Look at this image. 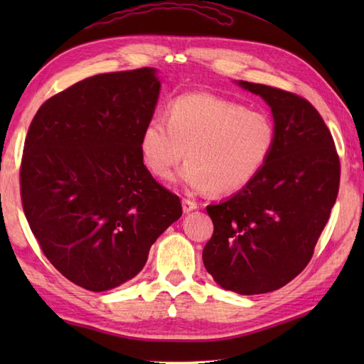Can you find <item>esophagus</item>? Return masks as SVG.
I'll list each match as a JSON object with an SVG mask.
<instances>
[{
    "label": "esophagus",
    "mask_w": 364,
    "mask_h": 364,
    "mask_svg": "<svg viewBox=\"0 0 364 364\" xmlns=\"http://www.w3.org/2000/svg\"><path fill=\"white\" fill-rule=\"evenodd\" d=\"M183 211L184 213H191L197 210V203L194 202V200H189V198H183Z\"/></svg>",
    "instance_id": "34e87169"
}]
</instances>
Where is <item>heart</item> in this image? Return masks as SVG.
Returning <instances> with one entry per match:
<instances>
[{"label": "heart", "mask_w": 364, "mask_h": 364, "mask_svg": "<svg viewBox=\"0 0 364 364\" xmlns=\"http://www.w3.org/2000/svg\"><path fill=\"white\" fill-rule=\"evenodd\" d=\"M275 144L277 125L267 112L197 92L173 98L166 120L153 117L145 123L139 151L154 176L167 178L188 150L180 183L191 191L227 196L261 173Z\"/></svg>", "instance_id": "heart-1"}]
</instances>
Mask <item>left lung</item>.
<instances>
[{"label":"left lung","mask_w":364,"mask_h":364,"mask_svg":"<svg viewBox=\"0 0 364 364\" xmlns=\"http://www.w3.org/2000/svg\"><path fill=\"white\" fill-rule=\"evenodd\" d=\"M237 84L270 106L277 144L249 186L206 206L214 233L203 264L223 289L253 296L288 284L310 262L336 202L341 167L310 102L264 84Z\"/></svg>","instance_id":"8db88e82"}]
</instances>
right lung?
I'll list each match as a JSON object with an SVG mask.
<instances>
[{"instance_id":"obj_1","label":"right lung","mask_w":364,"mask_h":364,"mask_svg":"<svg viewBox=\"0 0 364 364\" xmlns=\"http://www.w3.org/2000/svg\"><path fill=\"white\" fill-rule=\"evenodd\" d=\"M159 90L150 67L95 75L46 100L29 125L23 211L45 257L84 289L134 278L183 214L139 151Z\"/></svg>"}]
</instances>
